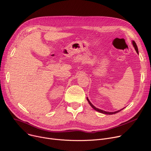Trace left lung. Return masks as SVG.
<instances>
[{"label":"left lung","mask_w":151,"mask_h":151,"mask_svg":"<svg viewBox=\"0 0 151 151\" xmlns=\"http://www.w3.org/2000/svg\"><path fill=\"white\" fill-rule=\"evenodd\" d=\"M132 44H133V47H134V49H135V50L136 51V52H137V53L139 54V51H138V48H137V45H136V42L134 41V40H133L132 41ZM87 100H88V103H89V104H90V106L93 107V108L94 109V110H96V111H98V112H100V113H102V114H107V115H112V114H116V113H118V112H120L121 110H122L123 109H121V110H119V111H116V112H106V111H103V110H101V109H98V108H97V107H96L90 101V100H89V99H88V97L87 98Z\"/></svg>","instance_id":"1"}]
</instances>
